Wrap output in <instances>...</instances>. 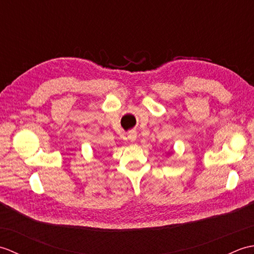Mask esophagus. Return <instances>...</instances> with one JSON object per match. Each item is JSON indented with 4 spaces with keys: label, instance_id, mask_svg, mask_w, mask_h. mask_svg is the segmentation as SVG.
Masks as SVG:
<instances>
[{
    "label": "esophagus",
    "instance_id": "34e87169",
    "mask_svg": "<svg viewBox=\"0 0 254 254\" xmlns=\"http://www.w3.org/2000/svg\"><path fill=\"white\" fill-rule=\"evenodd\" d=\"M136 132L135 131H130L128 132V134H127V138H128V141L130 142H135V139H136Z\"/></svg>",
    "mask_w": 254,
    "mask_h": 254
}]
</instances>
